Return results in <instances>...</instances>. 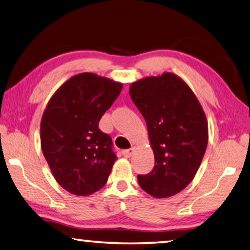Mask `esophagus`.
<instances>
[{"label":"esophagus","instance_id":"obj_1","mask_svg":"<svg viewBox=\"0 0 250 250\" xmlns=\"http://www.w3.org/2000/svg\"><path fill=\"white\" fill-rule=\"evenodd\" d=\"M134 153V147H131V149L128 150H124L122 151V154H124L125 158H131Z\"/></svg>","mask_w":250,"mask_h":250}]
</instances>
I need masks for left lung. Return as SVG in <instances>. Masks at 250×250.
<instances>
[{
  "instance_id": "obj_1",
  "label": "left lung",
  "mask_w": 250,
  "mask_h": 250,
  "mask_svg": "<svg viewBox=\"0 0 250 250\" xmlns=\"http://www.w3.org/2000/svg\"><path fill=\"white\" fill-rule=\"evenodd\" d=\"M145 118L154 167L138 175L142 189L156 198L175 195L191 183L208 142L205 113L188 84L174 74L143 78L130 86Z\"/></svg>"
}]
</instances>
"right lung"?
<instances>
[{
  "label": "right lung",
  "instance_id": "obj_1",
  "mask_svg": "<svg viewBox=\"0 0 250 250\" xmlns=\"http://www.w3.org/2000/svg\"><path fill=\"white\" fill-rule=\"evenodd\" d=\"M122 83L91 73L76 75L55 92L41 122L43 154L59 185L78 196L107 183L117 155L99 121Z\"/></svg>",
  "mask_w": 250,
  "mask_h": 250
}]
</instances>
